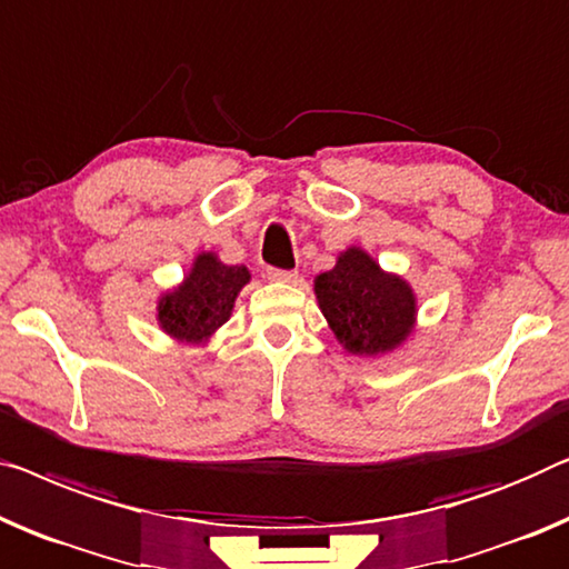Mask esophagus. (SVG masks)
I'll return each mask as SVG.
<instances>
[{
  "label": "esophagus",
  "mask_w": 569,
  "mask_h": 569,
  "mask_svg": "<svg viewBox=\"0 0 569 569\" xmlns=\"http://www.w3.org/2000/svg\"><path fill=\"white\" fill-rule=\"evenodd\" d=\"M268 278H270V281H281V283H296V281H299V273H296V270L268 268Z\"/></svg>",
  "instance_id": "34e87169"
}]
</instances>
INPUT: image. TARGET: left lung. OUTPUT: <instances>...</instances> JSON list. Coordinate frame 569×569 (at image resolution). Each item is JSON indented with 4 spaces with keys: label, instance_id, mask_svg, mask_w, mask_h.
Instances as JSON below:
<instances>
[{
    "label": "left lung",
    "instance_id": "8db88e82",
    "mask_svg": "<svg viewBox=\"0 0 569 569\" xmlns=\"http://www.w3.org/2000/svg\"><path fill=\"white\" fill-rule=\"evenodd\" d=\"M313 293L337 342L360 358L393 352L417 325L413 288L360 248L339 252L337 266L313 278Z\"/></svg>",
    "mask_w": 569,
    "mask_h": 569
}]
</instances>
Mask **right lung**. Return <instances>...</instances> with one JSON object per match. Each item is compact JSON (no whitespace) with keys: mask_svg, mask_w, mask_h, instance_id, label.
<instances>
[{"mask_svg":"<svg viewBox=\"0 0 569 569\" xmlns=\"http://www.w3.org/2000/svg\"><path fill=\"white\" fill-rule=\"evenodd\" d=\"M250 283L244 266H224L217 252H199L183 283L158 301V325L178 342L203 345L230 319L237 293Z\"/></svg>","mask_w":569,"mask_h":569,"instance_id":"1","label":"right lung"}]
</instances>
